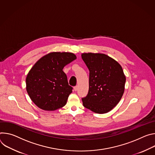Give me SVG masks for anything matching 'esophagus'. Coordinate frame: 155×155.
Listing matches in <instances>:
<instances>
[{
  "instance_id": "obj_1",
  "label": "esophagus",
  "mask_w": 155,
  "mask_h": 155,
  "mask_svg": "<svg viewBox=\"0 0 155 155\" xmlns=\"http://www.w3.org/2000/svg\"><path fill=\"white\" fill-rule=\"evenodd\" d=\"M78 87L77 86V85H76V86H75V87H74V90L75 91H78Z\"/></svg>"
}]
</instances>
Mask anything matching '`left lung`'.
<instances>
[{"label": "left lung", "mask_w": 155, "mask_h": 155, "mask_svg": "<svg viewBox=\"0 0 155 155\" xmlns=\"http://www.w3.org/2000/svg\"><path fill=\"white\" fill-rule=\"evenodd\" d=\"M81 56L89 70V92L82 98L83 105L96 113H108L124 94L126 76L123 68L104 54L84 53Z\"/></svg>", "instance_id": "obj_1"}]
</instances>
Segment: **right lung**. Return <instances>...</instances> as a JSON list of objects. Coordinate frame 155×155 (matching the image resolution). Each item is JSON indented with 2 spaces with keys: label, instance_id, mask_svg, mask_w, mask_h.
<instances>
[{
  "label": "right lung",
  "instance_id": "1",
  "mask_svg": "<svg viewBox=\"0 0 155 155\" xmlns=\"http://www.w3.org/2000/svg\"><path fill=\"white\" fill-rule=\"evenodd\" d=\"M76 59L70 52H51L40 58L29 71L26 91L41 109L54 111L64 107L73 87L69 85L63 68Z\"/></svg>",
  "mask_w": 155,
  "mask_h": 155
}]
</instances>
